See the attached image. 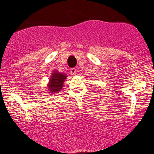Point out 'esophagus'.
<instances>
[{"label": "esophagus", "instance_id": "34e87169", "mask_svg": "<svg viewBox=\"0 0 154 154\" xmlns=\"http://www.w3.org/2000/svg\"><path fill=\"white\" fill-rule=\"evenodd\" d=\"M70 73H71V74L73 75H76V73H77V72H78V70H77V69L76 68H71V69H70Z\"/></svg>", "mask_w": 154, "mask_h": 154}]
</instances>
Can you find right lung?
Masks as SVG:
<instances>
[{
    "mask_svg": "<svg viewBox=\"0 0 154 154\" xmlns=\"http://www.w3.org/2000/svg\"><path fill=\"white\" fill-rule=\"evenodd\" d=\"M68 75L66 74L60 73L57 70H53L47 86L49 93L57 94L60 91Z\"/></svg>",
    "mask_w": 154,
    "mask_h": 154,
    "instance_id": "add662e5",
    "label": "right lung"
}]
</instances>
